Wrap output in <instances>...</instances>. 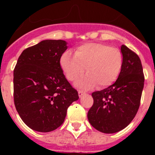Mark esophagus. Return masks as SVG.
Returning <instances> with one entry per match:
<instances>
[{
  "mask_svg": "<svg viewBox=\"0 0 155 155\" xmlns=\"http://www.w3.org/2000/svg\"><path fill=\"white\" fill-rule=\"evenodd\" d=\"M85 94V93H84V91H78V95H79V97H81L82 95H83V94Z\"/></svg>",
  "mask_w": 155,
  "mask_h": 155,
  "instance_id": "1",
  "label": "esophagus"
}]
</instances>
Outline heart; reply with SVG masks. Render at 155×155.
<instances>
[{
	"instance_id": "heart-1",
	"label": "heart",
	"mask_w": 155,
	"mask_h": 155,
	"mask_svg": "<svg viewBox=\"0 0 155 155\" xmlns=\"http://www.w3.org/2000/svg\"><path fill=\"white\" fill-rule=\"evenodd\" d=\"M67 78L74 81L87 71V74L79 79L76 85L90 88L98 84L107 87L118 78L123 66V56L118 48L103 43L88 42L76 48L74 54L67 50L60 60Z\"/></svg>"
}]
</instances>
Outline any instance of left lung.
Segmentation results:
<instances>
[{
	"label": "left lung",
	"mask_w": 155,
	"mask_h": 155,
	"mask_svg": "<svg viewBox=\"0 0 155 155\" xmlns=\"http://www.w3.org/2000/svg\"><path fill=\"white\" fill-rule=\"evenodd\" d=\"M123 66L114 84L91 94L94 103L87 119L94 128L114 134L127 127L139 109L144 83L141 61L137 53L121 46Z\"/></svg>",
	"instance_id": "left-lung-1"
}]
</instances>
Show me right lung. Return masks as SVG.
I'll use <instances>...</instances> for the list:
<instances>
[{"instance_id": "add662e5", "label": "right lung", "mask_w": 155, "mask_h": 155, "mask_svg": "<svg viewBox=\"0 0 155 155\" xmlns=\"http://www.w3.org/2000/svg\"><path fill=\"white\" fill-rule=\"evenodd\" d=\"M64 40L41 41L23 50L14 70V102L29 128L50 132L61 126L78 93L66 79L60 60Z\"/></svg>"}]
</instances>
